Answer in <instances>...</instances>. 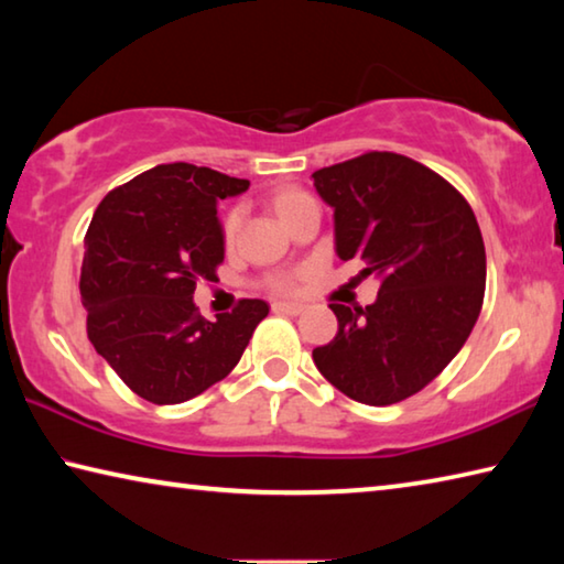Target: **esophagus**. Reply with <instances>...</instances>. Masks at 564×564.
<instances>
[{"label": "esophagus", "instance_id": "34e87169", "mask_svg": "<svg viewBox=\"0 0 564 564\" xmlns=\"http://www.w3.org/2000/svg\"><path fill=\"white\" fill-rule=\"evenodd\" d=\"M303 308H305V305L295 303V301H275L273 303L275 313H289V316H299V313H303Z\"/></svg>", "mask_w": 564, "mask_h": 564}]
</instances>
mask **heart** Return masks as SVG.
Here are the masks:
<instances>
[{"instance_id":"1","label":"heart","mask_w":564,"mask_h":564,"mask_svg":"<svg viewBox=\"0 0 564 564\" xmlns=\"http://www.w3.org/2000/svg\"><path fill=\"white\" fill-rule=\"evenodd\" d=\"M308 194L305 191H299V188H285L281 191L279 196H275V214L281 216V221L285 216H289L293 208H299L303 202H308ZM238 226H241V208H234V212H228V216L224 218V238L226 241H234L236 234H238Z\"/></svg>"}]
</instances>
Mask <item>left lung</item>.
<instances>
[{
	"label": "left lung",
	"instance_id": "obj_1",
	"mask_svg": "<svg viewBox=\"0 0 564 564\" xmlns=\"http://www.w3.org/2000/svg\"><path fill=\"white\" fill-rule=\"evenodd\" d=\"M333 208L338 259L378 275L376 303H330L338 333L313 362L340 393L393 405L465 346L482 308L485 243L470 204L417 161L370 151L311 176Z\"/></svg>",
	"mask_w": 564,
	"mask_h": 564
}]
</instances>
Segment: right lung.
<instances>
[{"instance_id":"add662e5","label":"right lung","mask_w":564,"mask_h":564,"mask_svg":"<svg viewBox=\"0 0 564 564\" xmlns=\"http://www.w3.org/2000/svg\"><path fill=\"white\" fill-rule=\"evenodd\" d=\"M246 178L194 164H161L109 191L84 236L82 303L87 336L139 398L176 405L224 380L269 316L243 299L206 321L194 303L198 281L224 263L221 198Z\"/></svg>"}]
</instances>
